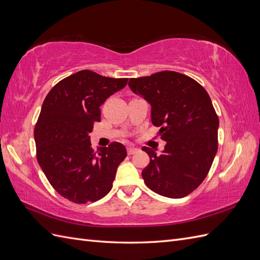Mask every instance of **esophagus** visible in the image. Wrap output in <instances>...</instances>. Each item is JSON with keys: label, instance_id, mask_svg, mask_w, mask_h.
Returning <instances> with one entry per match:
<instances>
[{"label": "esophagus", "instance_id": "obj_1", "mask_svg": "<svg viewBox=\"0 0 260 260\" xmlns=\"http://www.w3.org/2000/svg\"><path fill=\"white\" fill-rule=\"evenodd\" d=\"M138 151H139V149H138V148H136V147H131V146L127 147L128 155H133V154H136Z\"/></svg>", "mask_w": 260, "mask_h": 260}]
</instances>
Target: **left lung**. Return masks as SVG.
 <instances>
[{
	"mask_svg": "<svg viewBox=\"0 0 260 260\" xmlns=\"http://www.w3.org/2000/svg\"><path fill=\"white\" fill-rule=\"evenodd\" d=\"M130 89L152 106V123L167 142L160 155L143 146L147 187L170 199L192 193L205 180L218 149L219 118L206 90L191 77L165 70L131 78Z\"/></svg>",
	"mask_w": 260,
	"mask_h": 260,
	"instance_id": "1",
	"label": "left lung"
}]
</instances>
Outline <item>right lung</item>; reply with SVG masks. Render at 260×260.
<instances>
[{
    "instance_id": "add662e5",
    "label": "right lung",
    "mask_w": 260,
    "mask_h": 260,
    "mask_svg": "<svg viewBox=\"0 0 260 260\" xmlns=\"http://www.w3.org/2000/svg\"><path fill=\"white\" fill-rule=\"evenodd\" d=\"M128 78H108L80 70L55 84L35 127L37 159L62 198L77 204L96 202L112 190L125 147L113 142L94 151L89 133L101 121L100 106L124 88Z\"/></svg>"
}]
</instances>
